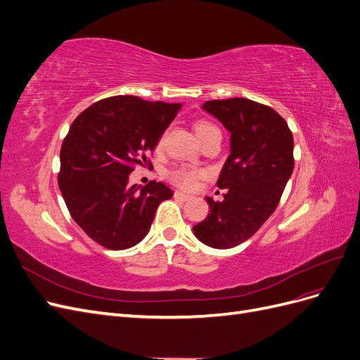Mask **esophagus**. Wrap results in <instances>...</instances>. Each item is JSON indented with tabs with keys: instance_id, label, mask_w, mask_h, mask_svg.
Instances as JSON below:
<instances>
[{
	"instance_id": "34e87169",
	"label": "esophagus",
	"mask_w": 360,
	"mask_h": 360,
	"mask_svg": "<svg viewBox=\"0 0 360 360\" xmlns=\"http://www.w3.org/2000/svg\"><path fill=\"white\" fill-rule=\"evenodd\" d=\"M174 197H176L177 200H181V201H188L191 197L188 193H184V192H180V191H176L174 192Z\"/></svg>"
}]
</instances>
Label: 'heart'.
I'll return each mask as SVG.
<instances>
[{
    "label": "heart",
    "mask_w": 360,
    "mask_h": 360,
    "mask_svg": "<svg viewBox=\"0 0 360 360\" xmlns=\"http://www.w3.org/2000/svg\"><path fill=\"white\" fill-rule=\"evenodd\" d=\"M216 126L209 123V122H197L195 123V135L197 138H200L202 134L209 132V130L214 129ZM201 174L198 171H192V169H186V168H172L168 172V177L171 179V181H174L176 184H179L180 188L183 189H192L197 184L198 179Z\"/></svg>",
    "instance_id": "heart-1"
}]
</instances>
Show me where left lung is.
Masks as SVG:
<instances>
[{
    "label": "left lung",
    "instance_id": "obj_1",
    "mask_svg": "<svg viewBox=\"0 0 360 360\" xmlns=\"http://www.w3.org/2000/svg\"><path fill=\"white\" fill-rule=\"evenodd\" d=\"M201 108L231 134L230 156L216 183L226 189L224 201L207 197L210 213L192 230L204 245L230 249L252 237L275 212L294 168L292 134L275 110L243 97Z\"/></svg>",
    "mask_w": 360,
    "mask_h": 360
}]
</instances>
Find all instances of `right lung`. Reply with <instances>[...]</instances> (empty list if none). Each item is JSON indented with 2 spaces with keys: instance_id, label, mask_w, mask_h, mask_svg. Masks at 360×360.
I'll use <instances>...</instances> for the list:
<instances>
[{
  "instance_id": "1",
  "label": "right lung",
  "mask_w": 360,
  "mask_h": 360,
  "mask_svg": "<svg viewBox=\"0 0 360 360\" xmlns=\"http://www.w3.org/2000/svg\"><path fill=\"white\" fill-rule=\"evenodd\" d=\"M181 103L114 96L93 103L72 123L60 151L58 186L85 234L122 250L148 234L155 213L172 191L162 181L129 183L135 165L147 162Z\"/></svg>"
}]
</instances>
